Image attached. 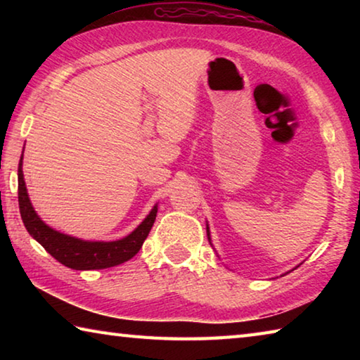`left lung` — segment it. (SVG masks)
I'll use <instances>...</instances> for the list:
<instances>
[{"mask_svg":"<svg viewBox=\"0 0 360 360\" xmlns=\"http://www.w3.org/2000/svg\"><path fill=\"white\" fill-rule=\"evenodd\" d=\"M206 233H208V240L211 241V238H210V227H208V225H206Z\"/></svg>","mask_w":360,"mask_h":360,"instance_id":"left-lung-1","label":"left lung"}]
</instances>
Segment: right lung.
<instances>
[{"label": "right lung", "mask_w": 360, "mask_h": 360, "mask_svg": "<svg viewBox=\"0 0 360 360\" xmlns=\"http://www.w3.org/2000/svg\"><path fill=\"white\" fill-rule=\"evenodd\" d=\"M22 158L23 154L19 162V173H17L19 174V208L22 221L28 233L53 259H57L65 266L72 268V270H101V268L124 264L138 254L155 222L157 205L130 235L117 241H84L81 238H75V236L60 233V231L42 222L41 217L36 214L28 198L25 179H23Z\"/></svg>", "instance_id": "obj_1"}]
</instances>
